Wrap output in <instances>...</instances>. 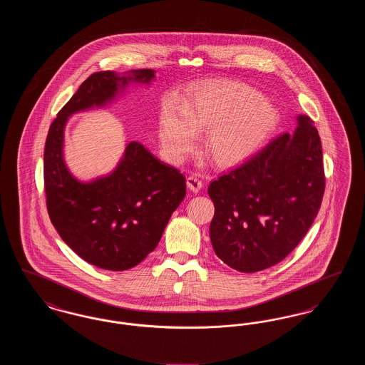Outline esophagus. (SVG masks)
I'll return each instance as SVG.
<instances>
[{"mask_svg":"<svg viewBox=\"0 0 365 365\" xmlns=\"http://www.w3.org/2000/svg\"><path fill=\"white\" fill-rule=\"evenodd\" d=\"M187 187L190 189L192 192H198L202 189V180L201 176L198 174H191L187 178Z\"/></svg>","mask_w":365,"mask_h":365,"instance_id":"esophagus-1","label":"esophagus"}]
</instances>
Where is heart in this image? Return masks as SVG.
Wrapping results in <instances>:
<instances>
[{
    "label": "heart",
    "mask_w": 365,
    "mask_h": 365,
    "mask_svg": "<svg viewBox=\"0 0 365 365\" xmlns=\"http://www.w3.org/2000/svg\"><path fill=\"white\" fill-rule=\"evenodd\" d=\"M280 115L253 87L222 82L197 87L183 105L174 98L164 105L158 137L176 160L190 155L200 134L208 131L207 149L223 167L257 153L277 130Z\"/></svg>",
    "instance_id": "obj_1"
}]
</instances>
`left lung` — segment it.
I'll return each mask as SVG.
<instances>
[{"label":"left lung","instance_id":"1","mask_svg":"<svg viewBox=\"0 0 365 365\" xmlns=\"http://www.w3.org/2000/svg\"><path fill=\"white\" fill-rule=\"evenodd\" d=\"M240 167L212 180L209 226L216 256L240 272L283 260L312 226L324 192L322 142L307 115Z\"/></svg>","mask_w":365,"mask_h":365}]
</instances>
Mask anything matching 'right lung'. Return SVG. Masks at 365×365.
Here are the masks:
<instances>
[{
  "instance_id": "add662e5",
  "label": "right lung",
  "mask_w": 365,
  "mask_h": 365,
  "mask_svg": "<svg viewBox=\"0 0 365 365\" xmlns=\"http://www.w3.org/2000/svg\"><path fill=\"white\" fill-rule=\"evenodd\" d=\"M155 78V70L93 73L57 113L45 143L43 179L53 226L81 259L108 271L130 269L156 249L186 195V179L133 140L112 173L79 180L64 160V128L73 113L104 108L131 83L149 86Z\"/></svg>"
}]
</instances>
